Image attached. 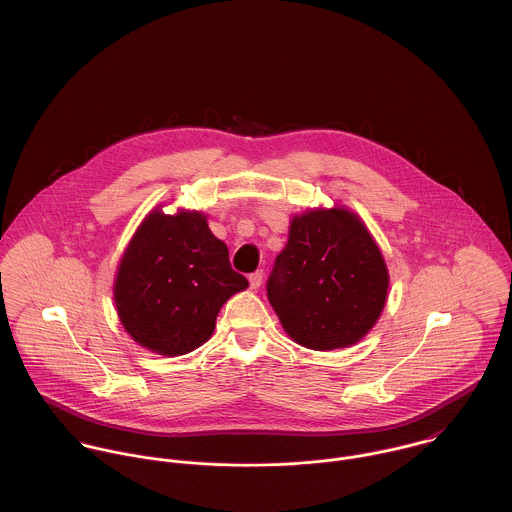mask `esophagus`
<instances>
[{"label":"esophagus","instance_id":"esophagus-1","mask_svg":"<svg viewBox=\"0 0 512 512\" xmlns=\"http://www.w3.org/2000/svg\"><path fill=\"white\" fill-rule=\"evenodd\" d=\"M262 280H264V272L262 270H256L254 274L248 276V282H250V288L252 290H258L262 286Z\"/></svg>","mask_w":512,"mask_h":512}]
</instances>
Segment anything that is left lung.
<instances>
[{
  "mask_svg": "<svg viewBox=\"0 0 512 512\" xmlns=\"http://www.w3.org/2000/svg\"><path fill=\"white\" fill-rule=\"evenodd\" d=\"M266 290L295 343L333 351L355 345L374 327L388 295V270L355 213L315 209L293 217Z\"/></svg>",
  "mask_w": 512,
  "mask_h": 512,
  "instance_id": "8db88e82",
  "label": "left lung"
}]
</instances>
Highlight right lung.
<instances>
[{
  "mask_svg": "<svg viewBox=\"0 0 512 512\" xmlns=\"http://www.w3.org/2000/svg\"><path fill=\"white\" fill-rule=\"evenodd\" d=\"M246 288L248 280L232 270L228 248L205 215L153 211L120 260L114 301L136 343L179 357L213 335L220 307Z\"/></svg>",
  "mask_w": 512,
  "mask_h": 512,
  "instance_id": "1",
  "label": "right lung"
}]
</instances>
